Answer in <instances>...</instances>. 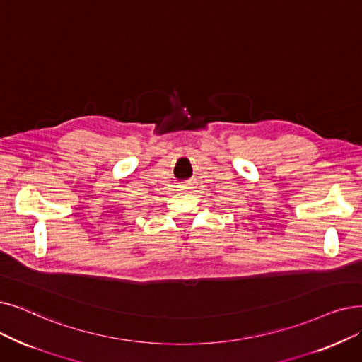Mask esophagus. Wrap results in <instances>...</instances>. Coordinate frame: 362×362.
<instances>
[{
  "label": "esophagus",
  "mask_w": 362,
  "mask_h": 362,
  "mask_svg": "<svg viewBox=\"0 0 362 362\" xmlns=\"http://www.w3.org/2000/svg\"><path fill=\"white\" fill-rule=\"evenodd\" d=\"M183 189H186V187H183Z\"/></svg>",
  "instance_id": "esophagus-1"
}]
</instances>
